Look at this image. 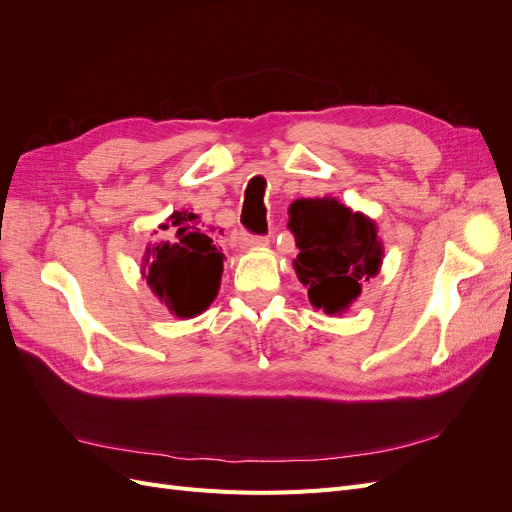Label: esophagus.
I'll return each instance as SVG.
<instances>
[{
	"instance_id": "34e87169",
	"label": "esophagus",
	"mask_w": 512,
	"mask_h": 512,
	"mask_svg": "<svg viewBox=\"0 0 512 512\" xmlns=\"http://www.w3.org/2000/svg\"><path fill=\"white\" fill-rule=\"evenodd\" d=\"M243 243L250 245V247H258V245H267L269 239L267 237H258V235H247V232H243Z\"/></svg>"
}]
</instances>
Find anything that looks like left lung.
<instances>
[{
  "mask_svg": "<svg viewBox=\"0 0 512 512\" xmlns=\"http://www.w3.org/2000/svg\"><path fill=\"white\" fill-rule=\"evenodd\" d=\"M299 254L294 271L316 309L342 314L382 265L376 224L339 200L299 198L288 209Z\"/></svg>",
  "mask_w": 512,
  "mask_h": 512,
  "instance_id": "left-lung-1",
  "label": "left lung"
}]
</instances>
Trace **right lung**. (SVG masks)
<instances>
[{
	"mask_svg": "<svg viewBox=\"0 0 512 512\" xmlns=\"http://www.w3.org/2000/svg\"><path fill=\"white\" fill-rule=\"evenodd\" d=\"M168 220L177 226V239L147 247L143 277L170 314L194 318L218 297L224 254L222 247H215L207 232L198 228L196 213L175 211Z\"/></svg>",
	"mask_w": 512,
	"mask_h": 512,
	"instance_id": "obj_1",
	"label": "right lung"
}]
</instances>
